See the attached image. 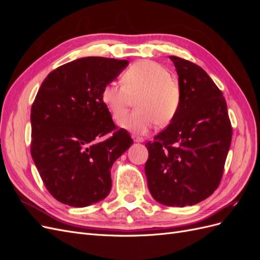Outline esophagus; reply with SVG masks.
I'll return each mask as SVG.
<instances>
[{
	"label": "esophagus",
	"mask_w": 260,
	"mask_h": 260,
	"mask_svg": "<svg viewBox=\"0 0 260 260\" xmlns=\"http://www.w3.org/2000/svg\"><path fill=\"white\" fill-rule=\"evenodd\" d=\"M132 138H133V141L137 143H142L144 141V139L142 137H132Z\"/></svg>",
	"instance_id": "esophagus-1"
}]
</instances>
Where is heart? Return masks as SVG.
<instances>
[{
	"mask_svg": "<svg viewBox=\"0 0 260 260\" xmlns=\"http://www.w3.org/2000/svg\"><path fill=\"white\" fill-rule=\"evenodd\" d=\"M136 109L120 124L136 133H146L157 123L166 127L179 113L182 103L180 83L159 62L143 59L132 64L122 75V84L107 83L102 90V102L115 120L128 112L136 99Z\"/></svg>",
	"mask_w": 260,
	"mask_h": 260,
	"instance_id": "heart-1",
	"label": "heart"
}]
</instances>
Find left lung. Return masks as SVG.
Segmentation results:
<instances>
[{"label": "left lung", "instance_id": "obj_1", "mask_svg": "<svg viewBox=\"0 0 260 260\" xmlns=\"http://www.w3.org/2000/svg\"><path fill=\"white\" fill-rule=\"evenodd\" d=\"M182 103L168 127L145 144L147 186L166 206L195 205L216 191L231 145L232 127L222 92L202 67L169 56Z\"/></svg>", "mask_w": 260, "mask_h": 260}]
</instances>
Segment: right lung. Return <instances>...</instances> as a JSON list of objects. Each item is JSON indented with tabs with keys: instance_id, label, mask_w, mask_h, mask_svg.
I'll return each mask as SVG.
<instances>
[{
	"instance_id": "1",
	"label": "right lung",
	"mask_w": 260,
	"mask_h": 260,
	"mask_svg": "<svg viewBox=\"0 0 260 260\" xmlns=\"http://www.w3.org/2000/svg\"><path fill=\"white\" fill-rule=\"evenodd\" d=\"M128 64L106 57L76 59L51 72L37 93L31 156L46 190L65 205L85 207L104 200L112 188L114 161L133 143L101 98Z\"/></svg>"
}]
</instances>
